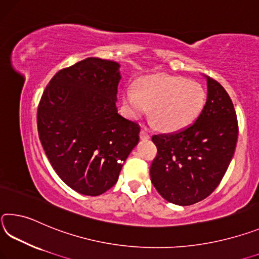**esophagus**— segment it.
Masks as SVG:
<instances>
[{
	"label": "esophagus",
	"instance_id": "34e87169",
	"mask_svg": "<svg viewBox=\"0 0 259 259\" xmlns=\"http://www.w3.org/2000/svg\"><path fill=\"white\" fill-rule=\"evenodd\" d=\"M140 139H141V140H148V139H150V135L148 134L145 130H141V132H140Z\"/></svg>",
	"mask_w": 259,
	"mask_h": 259
}]
</instances>
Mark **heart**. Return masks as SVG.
<instances>
[{
	"label": "heart",
	"mask_w": 259,
	"mask_h": 259,
	"mask_svg": "<svg viewBox=\"0 0 259 259\" xmlns=\"http://www.w3.org/2000/svg\"><path fill=\"white\" fill-rule=\"evenodd\" d=\"M122 101L131 117H141L150 109L156 127L176 132L193 124L198 117L205 103V91L194 80L154 74L139 81L137 90L126 88Z\"/></svg>",
	"instance_id": "b5f03b06"
}]
</instances>
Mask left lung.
Instances as JSON below:
<instances>
[{
  "label": "left lung",
  "mask_w": 259,
  "mask_h": 259,
  "mask_svg": "<svg viewBox=\"0 0 259 259\" xmlns=\"http://www.w3.org/2000/svg\"><path fill=\"white\" fill-rule=\"evenodd\" d=\"M207 95L196 121L172 134L152 137L157 156L150 166L152 185L167 202L192 205L218 187L234 155L237 119L222 84L205 77Z\"/></svg>",
  "instance_id": "left-lung-1"
}]
</instances>
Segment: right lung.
<instances>
[{
	"label": "right lung",
	"mask_w": 259,
	"mask_h": 259,
	"mask_svg": "<svg viewBox=\"0 0 259 259\" xmlns=\"http://www.w3.org/2000/svg\"><path fill=\"white\" fill-rule=\"evenodd\" d=\"M117 62L88 57L58 71L42 94L37 132L58 177L97 196L116 184L139 142L140 126L118 113Z\"/></svg>",
	"instance_id": "obj_1"
}]
</instances>
